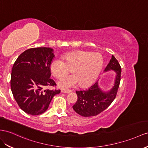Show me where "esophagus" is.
<instances>
[{
	"label": "esophagus",
	"mask_w": 148,
	"mask_h": 148,
	"mask_svg": "<svg viewBox=\"0 0 148 148\" xmlns=\"http://www.w3.org/2000/svg\"><path fill=\"white\" fill-rule=\"evenodd\" d=\"M71 92V90H65V89L61 90V92H63V93H69Z\"/></svg>",
	"instance_id": "34e87169"
}]
</instances>
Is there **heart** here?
<instances>
[{"instance_id":"heart-1","label":"heart","mask_w":148,"mask_h":148,"mask_svg":"<svg viewBox=\"0 0 148 148\" xmlns=\"http://www.w3.org/2000/svg\"><path fill=\"white\" fill-rule=\"evenodd\" d=\"M62 59L54 58L51 60L50 69L52 75L60 77L73 69L74 75L60 78L59 86L67 89L76 86H88L96 80L103 66V58L98 53L74 51L62 56Z\"/></svg>"}]
</instances>
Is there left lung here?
Returning <instances> with one entry per match:
<instances>
[{
  "mask_svg": "<svg viewBox=\"0 0 148 148\" xmlns=\"http://www.w3.org/2000/svg\"><path fill=\"white\" fill-rule=\"evenodd\" d=\"M109 70H114L116 73L114 84L109 91L103 92L99 88L98 81L88 89L76 91L77 101L73 108L79 115L83 117L96 116L107 109L114 100L120 84L121 67L114 56L104 71Z\"/></svg>",
  "mask_w": 148,
  "mask_h": 148,
  "instance_id": "left-lung-1",
  "label": "left lung"
}]
</instances>
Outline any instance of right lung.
<instances>
[{
	"label": "right lung",
	"instance_id": "obj_1",
	"mask_svg": "<svg viewBox=\"0 0 148 148\" xmlns=\"http://www.w3.org/2000/svg\"><path fill=\"white\" fill-rule=\"evenodd\" d=\"M54 57L51 48H31L22 52L14 64L11 90L18 106L29 114L44 113L53 97L60 92L44 90L45 87L56 86L51 78L50 64Z\"/></svg>",
	"mask_w": 148,
	"mask_h": 148
}]
</instances>
